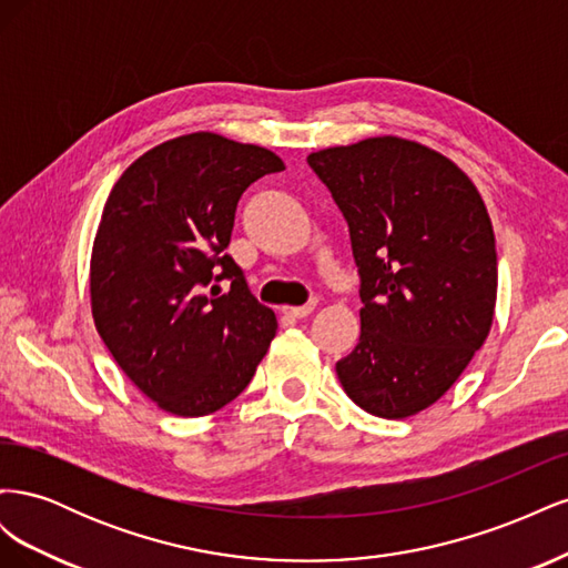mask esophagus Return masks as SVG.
Instances as JSON below:
<instances>
[{
	"instance_id": "obj_1",
	"label": "esophagus",
	"mask_w": 568,
	"mask_h": 568,
	"mask_svg": "<svg viewBox=\"0 0 568 568\" xmlns=\"http://www.w3.org/2000/svg\"><path fill=\"white\" fill-rule=\"evenodd\" d=\"M315 305H317V301H311V303L298 305V307H294V305H282V315L294 317V320H303V317H307V315H311V313L315 311Z\"/></svg>"
}]
</instances>
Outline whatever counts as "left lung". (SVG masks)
Wrapping results in <instances>:
<instances>
[{
  "instance_id": "obj_1",
  "label": "left lung",
  "mask_w": 568,
  "mask_h": 568,
  "mask_svg": "<svg viewBox=\"0 0 568 568\" xmlns=\"http://www.w3.org/2000/svg\"><path fill=\"white\" fill-rule=\"evenodd\" d=\"M348 222L359 274V341L336 363L374 417L434 405L488 338L497 253L486 203L443 153L369 136L307 156Z\"/></svg>"
}]
</instances>
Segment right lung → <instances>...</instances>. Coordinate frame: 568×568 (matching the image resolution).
<instances>
[{"mask_svg":"<svg viewBox=\"0 0 568 568\" xmlns=\"http://www.w3.org/2000/svg\"><path fill=\"white\" fill-rule=\"evenodd\" d=\"M280 170L270 149L192 132L146 151L111 189L92 246V317L118 367L170 415L232 403L277 332L225 248L239 199ZM222 278L227 295L200 294Z\"/></svg>","mask_w":568,"mask_h":568,"instance_id":"right-lung-1","label":"right lung"}]
</instances>
